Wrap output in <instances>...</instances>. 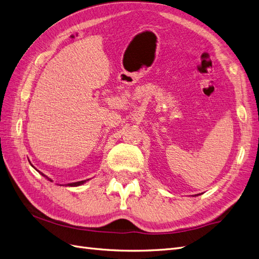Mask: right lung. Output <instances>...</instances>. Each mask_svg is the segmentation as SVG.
Listing matches in <instances>:
<instances>
[{
	"instance_id": "obj_1",
	"label": "right lung",
	"mask_w": 259,
	"mask_h": 259,
	"mask_svg": "<svg viewBox=\"0 0 259 259\" xmlns=\"http://www.w3.org/2000/svg\"><path fill=\"white\" fill-rule=\"evenodd\" d=\"M42 175H43L44 177H46V178H48V179L50 180V182H52V179H51V178H49L48 176H45L44 174H42ZM84 183H85V180H82V182H76V183H72V184H69L68 186H72V187H73V186H80V185H82V184H84Z\"/></svg>"
}]
</instances>
